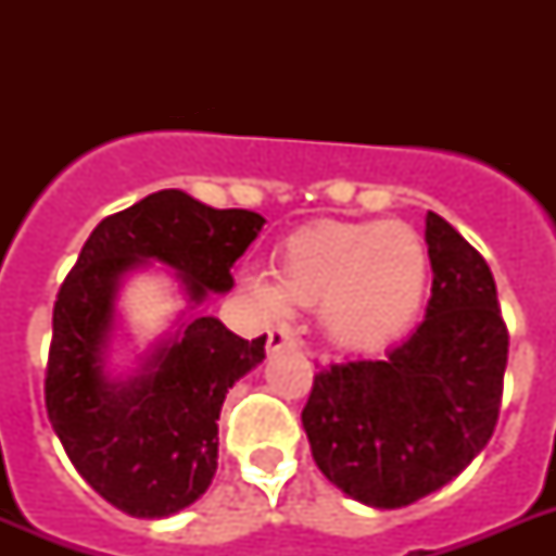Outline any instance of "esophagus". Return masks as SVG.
Instances as JSON below:
<instances>
[{"label":"esophagus","mask_w":556,"mask_h":556,"mask_svg":"<svg viewBox=\"0 0 556 556\" xmlns=\"http://www.w3.org/2000/svg\"><path fill=\"white\" fill-rule=\"evenodd\" d=\"M296 340L288 329H270L268 331V355H277L282 349H294Z\"/></svg>","instance_id":"obj_1"}]
</instances>
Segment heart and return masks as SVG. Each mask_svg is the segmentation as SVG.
Returning a JSON list of instances; mask_svg holds the SVG:
<instances>
[{
    "instance_id": "1",
    "label": "heart",
    "mask_w": 556,
    "mask_h": 556,
    "mask_svg": "<svg viewBox=\"0 0 556 556\" xmlns=\"http://www.w3.org/2000/svg\"><path fill=\"white\" fill-rule=\"evenodd\" d=\"M277 286L251 274L244 286L260 308L282 317L288 303L317 305L326 338L369 349L395 338L421 308L430 260L406 222H314L288 236L274 256Z\"/></svg>"
}]
</instances>
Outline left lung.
Segmentation results:
<instances>
[{"mask_svg": "<svg viewBox=\"0 0 556 556\" xmlns=\"http://www.w3.org/2000/svg\"><path fill=\"white\" fill-rule=\"evenodd\" d=\"M432 296L418 329L383 357L323 366L303 427L323 476L371 508L439 491L491 441L508 366V326L488 262L427 213Z\"/></svg>", "mask_w": 556, "mask_h": 556, "instance_id": "left-lung-1", "label": "left lung"}]
</instances>
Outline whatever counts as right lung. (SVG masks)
Listing matches in <instances>:
<instances>
[{"label": "right lung", "mask_w": 556, "mask_h": 556, "mask_svg": "<svg viewBox=\"0 0 556 556\" xmlns=\"http://www.w3.org/2000/svg\"><path fill=\"white\" fill-rule=\"evenodd\" d=\"M265 225L253 210H213L161 190L100 222L60 286L46 366V409L77 473L129 517L161 519L207 491L218 467V413L227 389L262 364L265 334L244 340L199 317L147 371L103 375L115 288L143 260L178 270L192 303L230 291L233 262Z\"/></svg>", "instance_id": "obj_1"}]
</instances>
